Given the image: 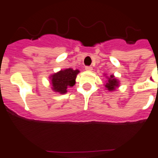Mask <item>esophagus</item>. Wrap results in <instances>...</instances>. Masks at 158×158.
I'll list each match as a JSON object with an SVG mask.
<instances>
[{
  "instance_id": "esophagus-1",
  "label": "esophagus",
  "mask_w": 158,
  "mask_h": 158,
  "mask_svg": "<svg viewBox=\"0 0 158 158\" xmlns=\"http://www.w3.org/2000/svg\"><path fill=\"white\" fill-rule=\"evenodd\" d=\"M85 69L86 70V71H92V67L91 66H86L85 68Z\"/></svg>"
}]
</instances>
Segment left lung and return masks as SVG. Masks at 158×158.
Masks as SVG:
<instances>
[{
	"mask_svg": "<svg viewBox=\"0 0 158 158\" xmlns=\"http://www.w3.org/2000/svg\"><path fill=\"white\" fill-rule=\"evenodd\" d=\"M117 86H119V81H117V78H115L114 76L111 75L109 77H108L107 83L105 84L106 89L109 91H113Z\"/></svg>",
	"mask_w": 158,
	"mask_h": 158,
	"instance_id": "obj_1",
	"label": "left lung"
}]
</instances>
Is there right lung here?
Wrapping results in <instances>:
<instances>
[{
	"instance_id": "obj_1",
	"label": "right lung",
	"mask_w": 158,
	"mask_h": 158,
	"mask_svg": "<svg viewBox=\"0 0 158 158\" xmlns=\"http://www.w3.org/2000/svg\"><path fill=\"white\" fill-rule=\"evenodd\" d=\"M80 73L79 70L73 69H67L50 76V81L52 85V89L55 92L61 94L67 93V89L69 87L75 85L77 75Z\"/></svg>"
}]
</instances>
